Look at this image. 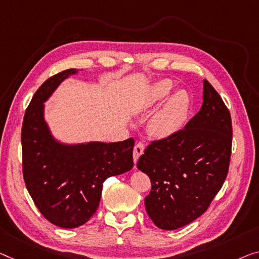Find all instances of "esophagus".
<instances>
[{
  "label": "esophagus",
  "mask_w": 259,
  "mask_h": 259,
  "mask_svg": "<svg viewBox=\"0 0 259 259\" xmlns=\"http://www.w3.org/2000/svg\"><path fill=\"white\" fill-rule=\"evenodd\" d=\"M144 149H145V145H144V143H142V142L137 143V144L135 145V148H134V161H135V164L137 163L138 158H140L143 154V152H144Z\"/></svg>",
  "instance_id": "obj_1"
}]
</instances>
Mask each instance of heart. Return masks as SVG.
<instances>
[{
  "instance_id": "1",
  "label": "heart",
  "mask_w": 259,
  "mask_h": 259,
  "mask_svg": "<svg viewBox=\"0 0 259 259\" xmlns=\"http://www.w3.org/2000/svg\"><path fill=\"white\" fill-rule=\"evenodd\" d=\"M173 90L171 80H160L153 84L145 100V108L149 109L163 101ZM191 100L187 92L177 91L169 96L159 110L149 122L151 133L159 137H167L179 131L186 122Z\"/></svg>"
}]
</instances>
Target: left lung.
Returning <instances> with one entry per match:
<instances>
[{
	"label": "left lung",
	"mask_w": 259,
	"mask_h": 259,
	"mask_svg": "<svg viewBox=\"0 0 259 259\" xmlns=\"http://www.w3.org/2000/svg\"><path fill=\"white\" fill-rule=\"evenodd\" d=\"M202 99L201 109L183 130L152 142L137 163L151 180L146 213L160 229L176 230L201 216L228 175L230 113L207 80Z\"/></svg>",
	"instance_id": "obj_1"
}]
</instances>
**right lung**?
Returning a JSON list of instances; mask_svg holds the SVG:
<instances>
[{
	"label": "right lung",
	"mask_w": 259,
	"mask_h": 259,
	"mask_svg": "<svg viewBox=\"0 0 259 259\" xmlns=\"http://www.w3.org/2000/svg\"><path fill=\"white\" fill-rule=\"evenodd\" d=\"M69 68L48 79L34 93L22 125L23 177L36 207L61 228H76L98 209L107 178L134 166L133 138L123 142L67 144L53 136L45 121V105Z\"/></svg>",
	"instance_id": "1"
}]
</instances>
